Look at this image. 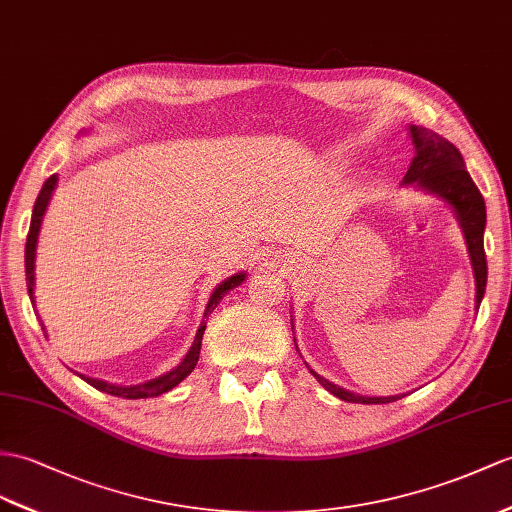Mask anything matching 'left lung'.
Returning a JSON list of instances; mask_svg holds the SVG:
<instances>
[{
	"label": "left lung",
	"mask_w": 512,
	"mask_h": 512,
	"mask_svg": "<svg viewBox=\"0 0 512 512\" xmlns=\"http://www.w3.org/2000/svg\"><path fill=\"white\" fill-rule=\"evenodd\" d=\"M410 139L415 145V158L404 176V184H417L419 189L432 195H439L447 204L454 208L460 221V228L465 232V241L469 249V258L473 265V276H476V306H480L484 289H486V254H484V226H486V206L484 197L478 191L476 182L471 180L469 171L465 169L463 154L458 152L441 134L428 128L410 126ZM310 373L319 380L321 386L345 402L354 404H389L397 402L402 395L389 397H363L341 389L319 373L310 369Z\"/></svg>",
	"instance_id": "obj_1"
}]
</instances>
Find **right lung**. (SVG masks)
Segmentation results:
<instances>
[{
	"label": "right lung",
	"mask_w": 512,
	"mask_h": 512,
	"mask_svg": "<svg viewBox=\"0 0 512 512\" xmlns=\"http://www.w3.org/2000/svg\"><path fill=\"white\" fill-rule=\"evenodd\" d=\"M56 182L58 178L52 176L49 180H45L43 189L39 193V197H36L34 202V210H32V221H30V232H28V243H26V282H28V293H30V299L34 302V258H36V241H39V230H41V221H43V215L47 210V204L49 199H52V193L56 189ZM245 280V273H234V276H230L228 280H223L217 289L213 291V295H210L208 299V306L204 310V321L202 326H199L197 334H195V341L191 345L189 354L184 356L182 363L171 369L169 373H165V376L160 378H154L149 382H143V384H134V386H117V384H108L104 380H95V378H86L82 376L84 382H89L91 386H95L97 391H104L108 395H115V397H123V400H143V397H158L162 393L171 391L173 386H178L189 373L195 369L197 360H199V350H202V336H204V330H206V321H208V315L213 313V310L217 308V304L221 302V297L226 295L230 289H236L241 282ZM36 313V310H34ZM41 321V319H39ZM43 326V323H41ZM43 332H45V326H43Z\"/></svg>",
	"instance_id": "right-lung-1"
}]
</instances>
